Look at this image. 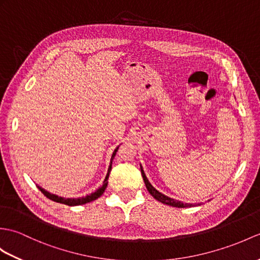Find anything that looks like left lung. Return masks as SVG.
I'll list each match as a JSON object with an SVG mask.
<instances>
[{
  "mask_svg": "<svg viewBox=\"0 0 260 260\" xmlns=\"http://www.w3.org/2000/svg\"><path fill=\"white\" fill-rule=\"evenodd\" d=\"M141 172H142V176H143V179H144V183H145V185H146V188L149 191V194L152 195L155 199H157L158 202H160L162 204H166V205H170V206H173V207H178V208L191 207V206H197V205H199V204L182 203V202H179V201H176V199H173V198L168 197V196H166L164 194H161V192H159L157 189L155 188V187H153L152 184L149 183V180L147 179L146 175H145V173H144V170H143L142 165H141Z\"/></svg>",
  "mask_w": 260,
  "mask_h": 260,
  "instance_id": "8db88e82",
  "label": "left lung"
}]
</instances>
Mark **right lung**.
<instances>
[{"label":"right lung","mask_w":260,"mask_h":260,"mask_svg":"<svg viewBox=\"0 0 260 260\" xmlns=\"http://www.w3.org/2000/svg\"><path fill=\"white\" fill-rule=\"evenodd\" d=\"M118 147H119V146H117V147L115 148V150H114V152H113V155H112V157H111V164H110V166H108V171H107V174H106V177H105V179H104V182H103V185L100 187L99 189H96L94 192H92V194L86 195L85 197L64 198V197H61V196H57V195H55V194H52V192L45 190L44 188H42V187L39 186V185H36V186H38V188H39L42 192H43V194H44L47 198H50L51 201L59 203V204L69 205V206H78V205H84V204H87V203L93 202V201H95V199H98L99 197H101V196L103 195V192H104L105 189H106L107 184H108L107 179H108V176H110V173H111V171H112V162H113L114 157H115V155H116V152H117Z\"/></svg>","instance_id":"add662e5"}]
</instances>
